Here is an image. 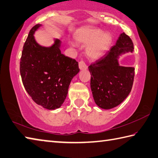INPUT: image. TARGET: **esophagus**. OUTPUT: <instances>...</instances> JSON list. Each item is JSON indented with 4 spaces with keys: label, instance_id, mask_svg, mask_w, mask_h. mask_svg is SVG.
<instances>
[{
    "label": "esophagus",
    "instance_id": "1",
    "mask_svg": "<svg viewBox=\"0 0 158 158\" xmlns=\"http://www.w3.org/2000/svg\"><path fill=\"white\" fill-rule=\"evenodd\" d=\"M79 67L81 70H86L88 69L87 65H86L85 62L83 60H81L79 62Z\"/></svg>",
    "mask_w": 158,
    "mask_h": 158
}]
</instances>
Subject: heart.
<instances>
[{
    "label": "heart",
    "instance_id": "b5f03b06",
    "mask_svg": "<svg viewBox=\"0 0 158 158\" xmlns=\"http://www.w3.org/2000/svg\"><path fill=\"white\" fill-rule=\"evenodd\" d=\"M75 40L82 45L87 46V54L93 60L103 56L112 42V36L109 33H103L96 28H85L75 34Z\"/></svg>",
    "mask_w": 158,
    "mask_h": 158
}]
</instances>
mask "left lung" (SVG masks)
Listing matches in <instances>:
<instances>
[{
  "instance_id": "obj_1",
  "label": "left lung",
  "mask_w": 158,
  "mask_h": 158,
  "mask_svg": "<svg viewBox=\"0 0 158 158\" xmlns=\"http://www.w3.org/2000/svg\"><path fill=\"white\" fill-rule=\"evenodd\" d=\"M133 51L131 39L123 33L106 56L89 66L92 95L96 104L102 109L116 107L130 93L134 68L119 66L118 58L126 52Z\"/></svg>"
}]
</instances>
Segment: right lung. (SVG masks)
<instances>
[{"label":"right lung","instance_id":"1","mask_svg":"<svg viewBox=\"0 0 158 158\" xmlns=\"http://www.w3.org/2000/svg\"><path fill=\"white\" fill-rule=\"evenodd\" d=\"M41 26L32 27L23 46L20 62L22 81L34 102L48 110L60 107L66 99L70 83L79 72L75 59L61 54L60 40L51 47L36 42L33 33Z\"/></svg>","mask_w":158,"mask_h":158}]
</instances>
